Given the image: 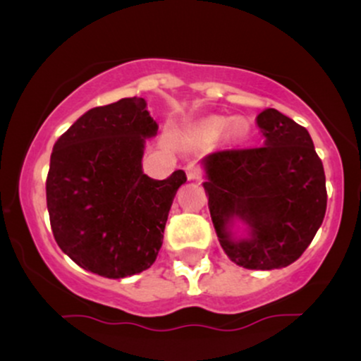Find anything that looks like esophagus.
<instances>
[{
  "label": "esophagus",
  "instance_id": "obj_1",
  "mask_svg": "<svg viewBox=\"0 0 361 361\" xmlns=\"http://www.w3.org/2000/svg\"><path fill=\"white\" fill-rule=\"evenodd\" d=\"M202 175H204V169L198 166V164H188L186 166V176H188V180H202Z\"/></svg>",
  "mask_w": 361,
  "mask_h": 361
}]
</instances>
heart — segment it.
Wrapping results in <instances>:
<instances>
[{
  "instance_id": "b5f03b06",
  "label": "heart",
  "mask_w": 361,
  "mask_h": 361,
  "mask_svg": "<svg viewBox=\"0 0 361 361\" xmlns=\"http://www.w3.org/2000/svg\"><path fill=\"white\" fill-rule=\"evenodd\" d=\"M226 126H227V118L212 117L204 122V132H207V134H210V135H217V134H221L224 128H226Z\"/></svg>"
}]
</instances>
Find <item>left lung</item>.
Returning a JSON list of instances; mask_svg holds the SVG:
<instances>
[{
	"mask_svg": "<svg viewBox=\"0 0 361 361\" xmlns=\"http://www.w3.org/2000/svg\"><path fill=\"white\" fill-rule=\"evenodd\" d=\"M263 146L205 156L204 183L222 250L250 270L288 267L307 250L326 214V175L307 128L275 109L258 115ZM239 216L252 238L234 242L226 224Z\"/></svg>",
	"mask_w": 361,
	"mask_h": 361,
	"instance_id": "obj_1",
	"label": "left lung"
}]
</instances>
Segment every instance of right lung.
Masks as SVG:
<instances>
[{"label":"right lung","mask_w":361,"mask_h":361,"mask_svg":"<svg viewBox=\"0 0 361 361\" xmlns=\"http://www.w3.org/2000/svg\"><path fill=\"white\" fill-rule=\"evenodd\" d=\"M157 123L144 98L94 106L54 144L45 193L56 243L74 263L106 279L147 270L163 244L178 169L166 180L142 173L146 137Z\"/></svg>","instance_id":"obj_1"}]
</instances>
